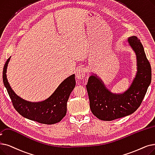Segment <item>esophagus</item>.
Instances as JSON below:
<instances>
[{
    "mask_svg": "<svg viewBox=\"0 0 155 155\" xmlns=\"http://www.w3.org/2000/svg\"><path fill=\"white\" fill-rule=\"evenodd\" d=\"M85 76V70L84 68H79L76 72V77L77 79L82 80Z\"/></svg>",
    "mask_w": 155,
    "mask_h": 155,
    "instance_id": "obj_1",
    "label": "esophagus"
}]
</instances>
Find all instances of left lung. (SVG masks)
<instances>
[{
  "mask_svg": "<svg viewBox=\"0 0 155 155\" xmlns=\"http://www.w3.org/2000/svg\"><path fill=\"white\" fill-rule=\"evenodd\" d=\"M127 41L137 59V73L129 88L123 93H113L101 79L94 75L89 77L86 85L91 111L101 120L111 121L136 111L151 84V68L143 45L136 36L129 37Z\"/></svg>",
  "mask_w": 155,
  "mask_h": 155,
  "instance_id": "1",
  "label": "left lung"
}]
</instances>
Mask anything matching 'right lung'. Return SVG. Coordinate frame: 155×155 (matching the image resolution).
I'll return each mask as SVG.
<instances>
[{"label": "right lung", "instance_id": "right-lung-1", "mask_svg": "<svg viewBox=\"0 0 155 155\" xmlns=\"http://www.w3.org/2000/svg\"><path fill=\"white\" fill-rule=\"evenodd\" d=\"M10 59L11 57L5 63L2 77L15 110L23 117L40 124L51 125L60 122L66 115L67 101L75 87V74L64 80L48 99L40 102H31L18 96L8 82L6 73Z\"/></svg>", "mask_w": 155, "mask_h": 155}]
</instances>
